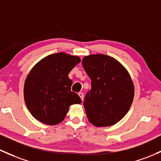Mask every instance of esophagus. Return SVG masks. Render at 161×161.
Wrapping results in <instances>:
<instances>
[{
    "label": "esophagus",
    "instance_id": "1",
    "mask_svg": "<svg viewBox=\"0 0 161 161\" xmlns=\"http://www.w3.org/2000/svg\"><path fill=\"white\" fill-rule=\"evenodd\" d=\"M79 97H80L81 98V99L82 100H83V98H84V95H83V93L82 92H79Z\"/></svg>",
    "mask_w": 161,
    "mask_h": 161
}]
</instances>
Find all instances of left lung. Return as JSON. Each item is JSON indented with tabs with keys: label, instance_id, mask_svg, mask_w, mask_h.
Returning <instances> with one entry per match:
<instances>
[{
	"label": "left lung",
	"instance_id": "left-lung-1",
	"mask_svg": "<svg viewBox=\"0 0 161 161\" xmlns=\"http://www.w3.org/2000/svg\"><path fill=\"white\" fill-rule=\"evenodd\" d=\"M82 64L92 81L83 102L89 121L97 127L118 122L133 102L134 85L128 71L115 59L104 54L86 56Z\"/></svg>",
	"mask_w": 161,
	"mask_h": 161
}]
</instances>
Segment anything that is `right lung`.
<instances>
[{
    "label": "right lung",
    "mask_w": 161,
    "mask_h": 161,
    "mask_svg": "<svg viewBox=\"0 0 161 161\" xmlns=\"http://www.w3.org/2000/svg\"><path fill=\"white\" fill-rule=\"evenodd\" d=\"M80 58L63 53L43 58L30 72L24 84V99L32 115L40 122L55 125L66 117L69 108L82 102L71 91L69 73Z\"/></svg>",
    "instance_id": "right-lung-1"
}]
</instances>
